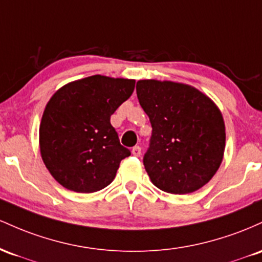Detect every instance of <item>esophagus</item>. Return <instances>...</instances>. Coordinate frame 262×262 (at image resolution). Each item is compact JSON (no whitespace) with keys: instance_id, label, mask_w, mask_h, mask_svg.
I'll return each instance as SVG.
<instances>
[{"instance_id":"esophagus-1","label":"esophagus","mask_w":262,"mask_h":262,"mask_svg":"<svg viewBox=\"0 0 262 262\" xmlns=\"http://www.w3.org/2000/svg\"><path fill=\"white\" fill-rule=\"evenodd\" d=\"M132 155L134 156H136V157H140L141 156V147L140 146H135V147H132Z\"/></svg>"}]
</instances>
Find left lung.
I'll return each instance as SVG.
<instances>
[{
	"label": "left lung",
	"instance_id": "left-lung-1",
	"mask_svg": "<svg viewBox=\"0 0 262 262\" xmlns=\"http://www.w3.org/2000/svg\"><path fill=\"white\" fill-rule=\"evenodd\" d=\"M136 93L152 125L143 157L152 183L172 194L205 186L225 149V123L215 102L194 86L168 80H139Z\"/></svg>",
	"mask_w": 262,
	"mask_h": 262
}]
</instances>
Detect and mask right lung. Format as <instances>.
<instances>
[{
	"instance_id": "1",
	"label": "right lung",
	"mask_w": 262,
	"mask_h": 262,
	"mask_svg": "<svg viewBox=\"0 0 262 262\" xmlns=\"http://www.w3.org/2000/svg\"><path fill=\"white\" fill-rule=\"evenodd\" d=\"M134 89V79L93 75L53 94L39 125V148L58 183L73 192L94 193L114 181L131 152L121 146L110 117Z\"/></svg>"
}]
</instances>
